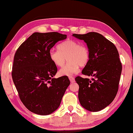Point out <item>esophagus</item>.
Listing matches in <instances>:
<instances>
[{
  "label": "esophagus",
  "mask_w": 133,
  "mask_h": 133,
  "mask_svg": "<svg viewBox=\"0 0 133 133\" xmlns=\"http://www.w3.org/2000/svg\"><path fill=\"white\" fill-rule=\"evenodd\" d=\"M69 79H70V82H71V83H73V82H75V78H73V77H72V76H69Z\"/></svg>",
  "instance_id": "1"
}]
</instances>
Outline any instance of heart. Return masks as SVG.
Masks as SVG:
<instances>
[{"label": "heart", "instance_id": "1", "mask_svg": "<svg viewBox=\"0 0 133 133\" xmlns=\"http://www.w3.org/2000/svg\"><path fill=\"white\" fill-rule=\"evenodd\" d=\"M58 50H51L49 52L50 60L55 66L61 67L67 60L68 63L61 68V75L70 76L79 72V66H84L90 60V52L88 47L78 41L68 39L60 43Z\"/></svg>", "mask_w": 133, "mask_h": 133}]
</instances>
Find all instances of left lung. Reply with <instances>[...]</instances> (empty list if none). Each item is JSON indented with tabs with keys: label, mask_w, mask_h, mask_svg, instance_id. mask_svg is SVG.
Segmentation results:
<instances>
[{
	"label": "left lung",
	"mask_w": 133,
	"mask_h": 133,
	"mask_svg": "<svg viewBox=\"0 0 133 133\" xmlns=\"http://www.w3.org/2000/svg\"><path fill=\"white\" fill-rule=\"evenodd\" d=\"M73 36L87 43L90 60L82 70L88 78L77 76L78 98L83 108L91 112H98L109 105L115 98L122 72V64L116 46L112 42L96 32Z\"/></svg>",
	"instance_id": "1"
}]
</instances>
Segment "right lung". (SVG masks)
<instances>
[{"label":"right lung","instance_id":"right-lung-1","mask_svg":"<svg viewBox=\"0 0 133 133\" xmlns=\"http://www.w3.org/2000/svg\"><path fill=\"white\" fill-rule=\"evenodd\" d=\"M66 38L58 32H35L16 51L13 82L23 104L36 114L47 115L56 110L70 84L67 76L52 78L57 67L49 57L55 43Z\"/></svg>","mask_w":133,"mask_h":133}]
</instances>
